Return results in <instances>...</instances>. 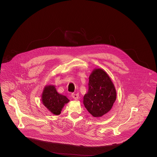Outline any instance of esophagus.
<instances>
[{
    "mask_svg": "<svg viewBox=\"0 0 157 157\" xmlns=\"http://www.w3.org/2000/svg\"><path fill=\"white\" fill-rule=\"evenodd\" d=\"M72 98L75 100H78V98H79V94H72Z\"/></svg>",
    "mask_w": 157,
    "mask_h": 157,
    "instance_id": "34e87169",
    "label": "esophagus"
}]
</instances>
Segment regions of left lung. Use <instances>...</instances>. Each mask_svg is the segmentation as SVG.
I'll return each mask as SVG.
<instances>
[{
  "label": "left lung",
  "instance_id": "1",
  "mask_svg": "<svg viewBox=\"0 0 157 157\" xmlns=\"http://www.w3.org/2000/svg\"><path fill=\"white\" fill-rule=\"evenodd\" d=\"M115 86L109 75L94 68L89 77L88 91L83 98L86 109L94 117H101L111 110L116 100Z\"/></svg>",
  "mask_w": 157,
  "mask_h": 157
}]
</instances>
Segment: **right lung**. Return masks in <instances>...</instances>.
<instances>
[{"instance_id":"right-lung-1","label":"right lung","mask_w":157,"mask_h":157,"mask_svg":"<svg viewBox=\"0 0 157 157\" xmlns=\"http://www.w3.org/2000/svg\"><path fill=\"white\" fill-rule=\"evenodd\" d=\"M44 106L54 115H59L64 105L70 102L66 96L58 93L55 86L48 84L44 87L41 94Z\"/></svg>"}]
</instances>
